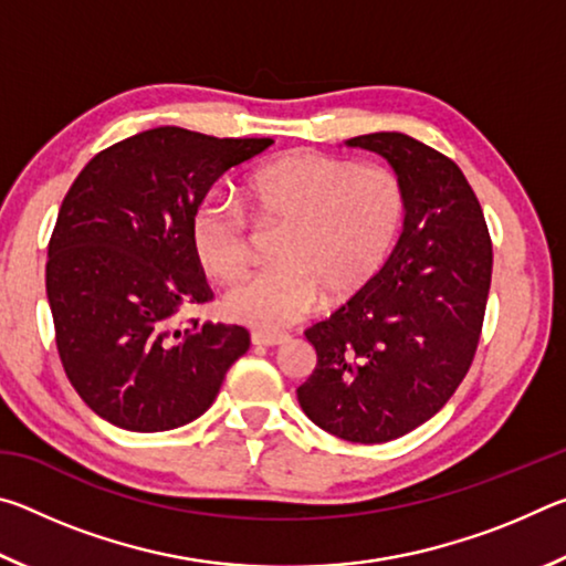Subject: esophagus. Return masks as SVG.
Wrapping results in <instances>:
<instances>
[{"label": "esophagus", "instance_id": "34e87169", "mask_svg": "<svg viewBox=\"0 0 566 566\" xmlns=\"http://www.w3.org/2000/svg\"><path fill=\"white\" fill-rule=\"evenodd\" d=\"M286 342L284 334H270V332H252L254 347H276V344Z\"/></svg>", "mask_w": 566, "mask_h": 566}]
</instances>
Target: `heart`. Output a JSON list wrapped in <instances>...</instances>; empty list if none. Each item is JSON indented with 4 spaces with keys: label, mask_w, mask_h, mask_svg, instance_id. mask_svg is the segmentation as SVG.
Returning <instances> with one entry per match:
<instances>
[{
    "label": "heart",
    "mask_w": 566,
    "mask_h": 566,
    "mask_svg": "<svg viewBox=\"0 0 566 566\" xmlns=\"http://www.w3.org/2000/svg\"><path fill=\"white\" fill-rule=\"evenodd\" d=\"M244 202L260 222L284 224L274 247L280 264L239 282L224 296L229 319L256 329L300 322L324 296L337 304L361 292L385 266L407 214V191L395 169L294 151L249 171ZM199 264L234 282L252 262L247 217L207 197L189 219Z\"/></svg>",
    "instance_id": "1"
}]
</instances>
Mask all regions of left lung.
Returning a JSON list of instances; mask_svg holds the SVG:
<instances>
[{
    "label": "left lung",
    "instance_id": "8db88e82",
    "mask_svg": "<svg viewBox=\"0 0 566 566\" xmlns=\"http://www.w3.org/2000/svg\"><path fill=\"white\" fill-rule=\"evenodd\" d=\"M375 151L407 191L405 232L379 274L304 337L317 367L296 389L314 424L379 444L432 419L474 359L492 282L479 199L452 159L401 132L344 142Z\"/></svg>",
    "mask_w": 566,
    "mask_h": 566
}]
</instances>
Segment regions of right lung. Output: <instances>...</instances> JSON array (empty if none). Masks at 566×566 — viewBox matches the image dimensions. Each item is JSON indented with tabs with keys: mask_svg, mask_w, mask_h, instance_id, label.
I'll return each mask as SVG.
<instances>
[{
	"mask_svg": "<svg viewBox=\"0 0 566 566\" xmlns=\"http://www.w3.org/2000/svg\"><path fill=\"white\" fill-rule=\"evenodd\" d=\"M272 145L181 127L99 151L66 191L46 260L56 349L76 395L129 432H167L212 407L249 349L237 324L177 314L209 292L189 219L214 181Z\"/></svg>",
	"mask_w": 566,
	"mask_h": 566,
	"instance_id": "add662e5",
	"label": "right lung"
}]
</instances>
